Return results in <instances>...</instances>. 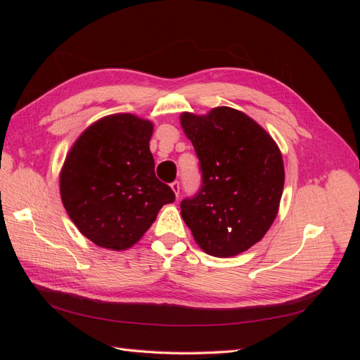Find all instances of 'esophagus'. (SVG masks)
<instances>
[{"mask_svg":"<svg viewBox=\"0 0 360 360\" xmlns=\"http://www.w3.org/2000/svg\"><path fill=\"white\" fill-rule=\"evenodd\" d=\"M171 189H172L174 193H176V197H179V195H180V183L179 181H172L171 183Z\"/></svg>","mask_w":360,"mask_h":360,"instance_id":"obj_1","label":"esophagus"}]
</instances>
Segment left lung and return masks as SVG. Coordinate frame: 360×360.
<instances>
[{"mask_svg":"<svg viewBox=\"0 0 360 360\" xmlns=\"http://www.w3.org/2000/svg\"><path fill=\"white\" fill-rule=\"evenodd\" d=\"M180 123L200 159L201 188L183 200L181 217L205 254L233 257L264 237L284 191L282 155L266 130L228 106Z\"/></svg>","mask_w":360,"mask_h":360,"instance_id":"left-lung-1","label":"left lung"}]
</instances>
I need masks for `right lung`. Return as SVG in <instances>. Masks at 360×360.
I'll return each mask as SVG.
<instances>
[{"label":"right lung","mask_w":360,"mask_h":360,"mask_svg":"<svg viewBox=\"0 0 360 360\" xmlns=\"http://www.w3.org/2000/svg\"><path fill=\"white\" fill-rule=\"evenodd\" d=\"M153 123L114 114L86 127L60 174V193L78 230L106 249L134 246L156 221L163 204L176 200L155 174L150 151Z\"/></svg>","instance_id":"obj_1"}]
</instances>
